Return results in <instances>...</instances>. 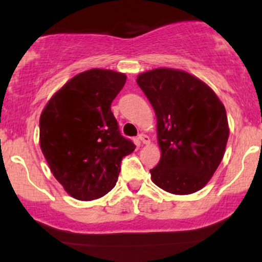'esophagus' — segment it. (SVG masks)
Returning <instances> with one entry per match:
<instances>
[{
  "mask_svg": "<svg viewBox=\"0 0 262 262\" xmlns=\"http://www.w3.org/2000/svg\"><path fill=\"white\" fill-rule=\"evenodd\" d=\"M138 138H139V140H140L143 144H149V143H150V138H149L146 134L141 133V134H139V137H138Z\"/></svg>",
  "mask_w": 262,
  "mask_h": 262,
  "instance_id": "obj_1",
  "label": "esophagus"
}]
</instances>
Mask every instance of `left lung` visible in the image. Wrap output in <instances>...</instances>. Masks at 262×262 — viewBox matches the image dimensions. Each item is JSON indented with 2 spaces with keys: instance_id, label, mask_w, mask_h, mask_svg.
Returning <instances> with one entry per match:
<instances>
[{
  "instance_id": "left-lung-1",
  "label": "left lung",
  "mask_w": 262,
  "mask_h": 262,
  "mask_svg": "<svg viewBox=\"0 0 262 262\" xmlns=\"http://www.w3.org/2000/svg\"><path fill=\"white\" fill-rule=\"evenodd\" d=\"M137 82L158 121L161 158L150 170L152 182L173 194L200 191L224 156L229 127L223 103L200 79L175 69L146 71Z\"/></svg>"
}]
</instances>
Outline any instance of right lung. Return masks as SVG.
<instances>
[{
    "label": "right lung",
    "instance_id": "obj_1",
    "mask_svg": "<svg viewBox=\"0 0 262 262\" xmlns=\"http://www.w3.org/2000/svg\"><path fill=\"white\" fill-rule=\"evenodd\" d=\"M127 76L91 69L73 77L40 114V148L70 196L97 200L116 186L122 159L135 145L119 132L111 104Z\"/></svg>",
    "mask_w": 262,
    "mask_h": 262
}]
</instances>
